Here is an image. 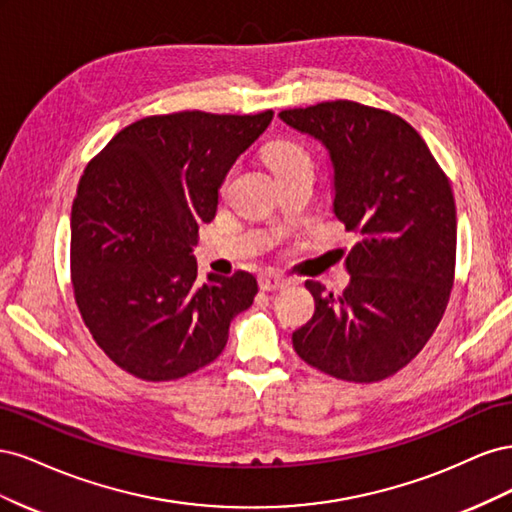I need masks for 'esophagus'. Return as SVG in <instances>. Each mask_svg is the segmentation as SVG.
<instances>
[{
	"mask_svg": "<svg viewBox=\"0 0 512 512\" xmlns=\"http://www.w3.org/2000/svg\"><path fill=\"white\" fill-rule=\"evenodd\" d=\"M286 282H290V280H286V277L280 273H265V275H260V280H258L260 290H265V292L280 290Z\"/></svg>",
	"mask_w": 512,
	"mask_h": 512,
	"instance_id": "esophagus-1",
	"label": "esophagus"
}]
</instances>
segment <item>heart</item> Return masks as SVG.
Returning a JSON list of instances; mask_svg holds the SVG:
<instances>
[{"instance_id": "obj_1", "label": "heart", "mask_w": 512, "mask_h": 512, "mask_svg": "<svg viewBox=\"0 0 512 512\" xmlns=\"http://www.w3.org/2000/svg\"><path fill=\"white\" fill-rule=\"evenodd\" d=\"M267 166L273 170V175L280 179L294 173H312V158L309 153L288 138H277L262 149Z\"/></svg>"}]
</instances>
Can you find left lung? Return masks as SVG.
Returning a JSON list of instances; mask_svg holds the SVG:
<instances>
[{
    "instance_id": "obj_1",
    "label": "left lung",
    "mask_w": 512,
    "mask_h": 512,
    "mask_svg": "<svg viewBox=\"0 0 512 512\" xmlns=\"http://www.w3.org/2000/svg\"><path fill=\"white\" fill-rule=\"evenodd\" d=\"M318 138L333 164L337 220L359 235L342 294L305 288L314 316L292 333L301 359L346 382H380L425 348L455 282L451 183L406 119L350 100L280 113Z\"/></svg>"
}]
</instances>
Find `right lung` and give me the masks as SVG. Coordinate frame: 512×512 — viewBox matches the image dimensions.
I'll use <instances>...</instances> for the list:
<instances>
[{
	"label": "right lung",
	"mask_w": 512,
	"mask_h": 512,
	"mask_svg": "<svg viewBox=\"0 0 512 512\" xmlns=\"http://www.w3.org/2000/svg\"><path fill=\"white\" fill-rule=\"evenodd\" d=\"M273 111L151 115L87 164L70 218L74 301L96 344L147 382L192 374L222 354L230 320L254 303L256 277L196 282L192 247L235 160Z\"/></svg>",
	"instance_id": "1"
}]
</instances>
